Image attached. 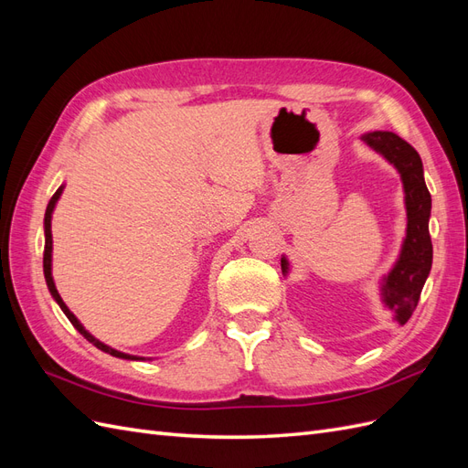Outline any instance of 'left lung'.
<instances>
[{
	"label": "left lung",
	"instance_id": "8db88e82",
	"mask_svg": "<svg viewBox=\"0 0 468 468\" xmlns=\"http://www.w3.org/2000/svg\"><path fill=\"white\" fill-rule=\"evenodd\" d=\"M363 140L399 169L404 183L408 215L406 239L399 261L382 282V301L396 314V320L406 324L418 306L423 282L430 275L433 260L430 238L431 195L426 187V181H423L420 154L406 140L387 131L369 133L363 136ZM281 269L282 273H287L289 267L285 258H281Z\"/></svg>",
	"mask_w": 468,
	"mask_h": 468
}]
</instances>
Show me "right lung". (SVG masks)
<instances>
[{
	"label": "right lung",
	"instance_id": "1",
	"mask_svg": "<svg viewBox=\"0 0 468 468\" xmlns=\"http://www.w3.org/2000/svg\"><path fill=\"white\" fill-rule=\"evenodd\" d=\"M60 193H62V187L56 191L54 195H52V199L48 201V207H47V212H45V258H42V267H45V279H47V285H48V291H50V294L54 296V301L60 304V308L64 310V314L68 316V320L74 324V328L88 339L90 344H93L97 349H101V351H105V353H111L112 357H121V359H138V357H134V356H126V353H121V351H117V349H112V347H109V346H105V344H101L99 342V339H95L86 328H83V325L78 322V318L69 313V308L64 304V301H62V296L58 294V291H56V287H54V281H52V232H50V218H52V210H54V205H56V201H58V197H60Z\"/></svg>",
	"mask_w": 468,
	"mask_h": 468
}]
</instances>
